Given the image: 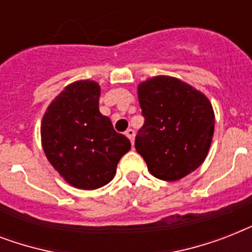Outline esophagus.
Listing matches in <instances>:
<instances>
[{"mask_svg": "<svg viewBox=\"0 0 252 252\" xmlns=\"http://www.w3.org/2000/svg\"><path fill=\"white\" fill-rule=\"evenodd\" d=\"M134 134H136V133H134V130H133V129H130V128H129V129H126V137H128V138H129L130 142H132V144H133V141H134Z\"/></svg>", "mask_w": 252, "mask_h": 252, "instance_id": "1", "label": "esophagus"}]
</instances>
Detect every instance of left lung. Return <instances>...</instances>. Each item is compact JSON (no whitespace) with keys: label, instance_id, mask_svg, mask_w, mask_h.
<instances>
[{"label":"left lung","instance_id":"1","mask_svg":"<svg viewBox=\"0 0 252 252\" xmlns=\"http://www.w3.org/2000/svg\"><path fill=\"white\" fill-rule=\"evenodd\" d=\"M145 118L134 146L150 174L175 182L195 171L207 158L215 132L209 99L191 85L157 76L137 87Z\"/></svg>","mask_w":252,"mask_h":252}]
</instances>
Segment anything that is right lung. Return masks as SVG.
<instances>
[{"mask_svg":"<svg viewBox=\"0 0 252 252\" xmlns=\"http://www.w3.org/2000/svg\"><path fill=\"white\" fill-rule=\"evenodd\" d=\"M100 86L94 81L68 85L45 111L41 145L47 159L70 186L96 189L114 179L130 141L99 111Z\"/></svg>","mask_w":252,"mask_h":252,"instance_id":"add662e5","label":"right lung"}]
</instances>
